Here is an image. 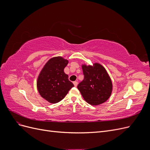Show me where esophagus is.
Masks as SVG:
<instances>
[{
	"label": "esophagus",
	"mask_w": 150,
	"mask_h": 150,
	"mask_svg": "<svg viewBox=\"0 0 150 150\" xmlns=\"http://www.w3.org/2000/svg\"><path fill=\"white\" fill-rule=\"evenodd\" d=\"M73 84H74V85L75 87H76V86H78V82H77V81H74V82H73Z\"/></svg>",
	"instance_id": "obj_1"
}]
</instances>
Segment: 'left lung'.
Here are the masks:
<instances>
[{
    "mask_svg": "<svg viewBox=\"0 0 150 150\" xmlns=\"http://www.w3.org/2000/svg\"><path fill=\"white\" fill-rule=\"evenodd\" d=\"M84 79L78 89L84 100L91 105L97 106L106 102L110 97L112 84L110 76L101 64L82 65Z\"/></svg>",
    "mask_w": 150,
    "mask_h": 150,
    "instance_id": "8db88e82",
    "label": "left lung"
}]
</instances>
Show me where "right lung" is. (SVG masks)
Here are the masks:
<instances>
[{"mask_svg":"<svg viewBox=\"0 0 150 150\" xmlns=\"http://www.w3.org/2000/svg\"><path fill=\"white\" fill-rule=\"evenodd\" d=\"M68 62L61 56L52 57L46 63L39 74L38 92L50 103L61 101L74 86L64 71Z\"/></svg>","mask_w":150,"mask_h":150,"instance_id":"obj_1","label":"right lung"}]
</instances>
